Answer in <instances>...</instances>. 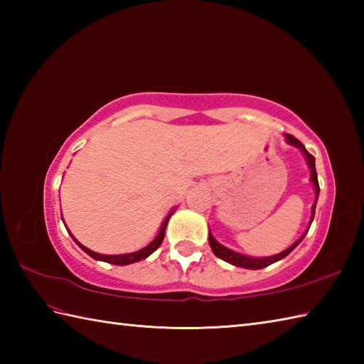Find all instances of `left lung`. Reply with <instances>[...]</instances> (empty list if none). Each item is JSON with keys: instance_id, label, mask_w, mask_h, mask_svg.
Listing matches in <instances>:
<instances>
[{"instance_id": "8db88e82", "label": "left lung", "mask_w": 364, "mask_h": 364, "mask_svg": "<svg viewBox=\"0 0 364 364\" xmlns=\"http://www.w3.org/2000/svg\"><path fill=\"white\" fill-rule=\"evenodd\" d=\"M284 137H286V142H288L289 145L297 146V149H300L301 151H304L305 158H306V162H308V166H310V170H311V183H313L314 192H316V202H314V205H313V215H311V220H310V227H311V222H313V219H314L316 203H318V197H319V183H318V173H316L314 156H313L311 153L306 151L304 144H301V142L299 141V139H296V137L291 136V134H284ZM310 227H308V230H310ZM308 230L305 231V235L308 233ZM305 235L301 236L300 239H297V241L294 242V244L289 247V249H286L284 252L278 253V255H274V257H266V258H252V257H245V255H241V253H236V252H233V250H230V249H227V247H223L222 244H219L218 241H215L214 236L211 235V231H210V245H211V249H213L215 257H219L220 259L230 262V264L237 266V267H244V269H262V267L270 266V264H272V262H277V261L283 259L284 257H288V255L301 242V239L305 237Z\"/></svg>"}]
</instances>
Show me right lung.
Instances as JSON below:
<instances>
[{
    "mask_svg": "<svg viewBox=\"0 0 364 364\" xmlns=\"http://www.w3.org/2000/svg\"><path fill=\"white\" fill-rule=\"evenodd\" d=\"M173 213V211H172ZM172 213H170L167 218L164 219V222H162V227H161V230H159V233L156 235V237L153 239V241L146 245V247H144V249H141V250H137V252H133V253H122V255H102V253H97V252H92V250H89L87 247H84L82 244H80L78 241H76V239L73 237V241L78 244L81 249L86 252L89 257H92L94 259H98V261H105V262H111V264H115V266H127V264H133V262H137V261H141V259H145L146 257H150V255L158 249V247L162 244V239H164V233H166V227H167V222H168V219H170V215H172Z\"/></svg>",
    "mask_w": 364,
    "mask_h": 364,
    "instance_id": "right-lung-1",
    "label": "right lung"
}]
</instances>
